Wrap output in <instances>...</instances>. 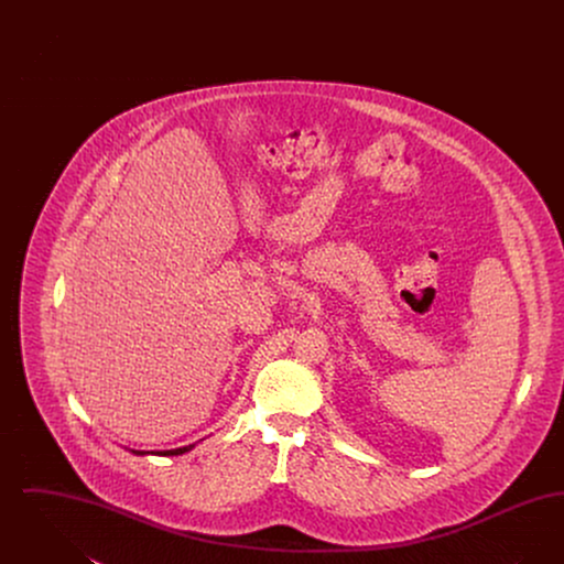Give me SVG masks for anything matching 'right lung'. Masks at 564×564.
<instances>
[{"label": "right lung", "instance_id": "1", "mask_svg": "<svg viewBox=\"0 0 564 564\" xmlns=\"http://www.w3.org/2000/svg\"><path fill=\"white\" fill-rule=\"evenodd\" d=\"M194 448V444H189V446H184V448H175V451H161V453H154V455L161 456H173V455H184V453H188ZM134 455H145L143 451H133Z\"/></svg>", "mask_w": 564, "mask_h": 564}]
</instances>
